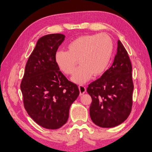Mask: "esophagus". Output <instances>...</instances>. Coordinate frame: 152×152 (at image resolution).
<instances>
[{
  "instance_id": "obj_1",
  "label": "esophagus",
  "mask_w": 152,
  "mask_h": 152,
  "mask_svg": "<svg viewBox=\"0 0 152 152\" xmlns=\"http://www.w3.org/2000/svg\"><path fill=\"white\" fill-rule=\"evenodd\" d=\"M78 88H79L80 95H83V94H84L86 92V88H85V86H83V85H80L79 86H78Z\"/></svg>"
}]
</instances>
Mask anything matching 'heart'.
<instances>
[{
	"mask_svg": "<svg viewBox=\"0 0 152 152\" xmlns=\"http://www.w3.org/2000/svg\"><path fill=\"white\" fill-rule=\"evenodd\" d=\"M113 49V42L108 35H83L68 43L67 51H57L55 62L62 72L72 75L78 61L81 66L72 77V81L84 83L92 75L96 77L104 72L111 61Z\"/></svg>",
	"mask_w": 152,
	"mask_h": 152,
	"instance_id": "1",
	"label": "heart"
}]
</instances>
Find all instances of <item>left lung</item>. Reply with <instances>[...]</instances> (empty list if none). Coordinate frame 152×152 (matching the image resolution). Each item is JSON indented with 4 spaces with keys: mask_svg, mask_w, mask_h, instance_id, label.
Wrapping results in <instances>:
<instances>
[{
    "mask_svg": "<svg viewBox=\"0 0 152 152\" xmlns=\"http://www.w3.org/2000/svg\"><path fill=\"white\" fill-rule=\"evenodd\" d=\"M133 89L131 63L118 40L112 66L87 88L92 99L90 115L94 123L101 128H113L122 123L131 113Z\"/></svg>",
    "mask_w": 152,
    "mask_h": 152,
    "instance_id": "1",
    "label": "left lung"
}]
</instances>
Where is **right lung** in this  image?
Returning <instances> with one entry per match:
<instances>
[{"label":"right lung","instance_id":"1","mask_svg":"<svg viewBox=\"0 0 152 152\" xmlns=\"http://www.w3.org/2000/svg\"><path fill=\"white\" fill-rule=\"evenodd\" d=\"M62 34L41 37L29 57L21 83L24 106L28 115L44 128L57 129L66 123L71 104L80 94L55 62Z\"/></svg>","mask_w":152,"mask_h":152}]
</instances>
